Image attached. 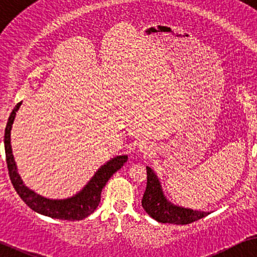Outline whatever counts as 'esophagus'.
<instances>
[{
	"instance_id": "obj_1",
	"label": "esophagus",
	"mask_w": 257,
	"mask_h": 257,
	"mask_svg": "<svg viewBox=\"0 0 257 257\" xmlns=\"http://www.w3.org/2000/svg\"><path fill=\"white\" fill-rule=\"evenodd\" d=\"M150 150H152V148H150L149 145H143V146H141V152H143V153L148 152V153H149Z\"/></svg>"
}]
</instances>
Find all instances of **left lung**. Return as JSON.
I'll use <instances>...</instances> for the list:
<instances>
[{"label": "left lung", "mask_w": 257, "mask_h": 257, "mask_svg": "<svg viewBox=\"0 0 257 257\" xmlns=\"http://www.w3.org/2000/svg\"><path fill=\"white\" fill-rule=\"evenodd\" d=\"M142 207L150 217L161 223L189 224L210 214L209 211L188 209L169 202L164 196L159 177L150 167H147V188L142 197Z\"/></svg>", "instance_id": "left-lung-1"}]
</instances>
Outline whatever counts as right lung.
<instances>
[{"label":"right lung","mask_w":257,"mask_h":257,"mask_svg":"<svg viewBox=\"0 0 257 257\" xmlns=\"http://www.w3.org/2000/svg\"><path fill=\"white\" fill-rule=\"evenodd\" d=\"M22 102L17 103L14 110L10 114L7 126L5 131V150H6V161L7 167H8L9 177L12 181L16 193L22 198L23 202L36 213L46 215V216L59 218V220H68V221H80L83 220L90 214L94 213L98 203L101 201V193L108 180L115 174L121 167L126 162L128 156L121 155L116 156L107 163L103 164L100 169L95 173L91 180L85 184V187L80 193L75 196L64 200H50V198L43 197L36 194L35 191L30 190L28 187L25 186L21 176L19 175L16 168V163L14 161L12 145H10V132L15 119L16 111L19 110L20 105Z\"/></svg>","instance_id":"add662e5"}]
</instances>
